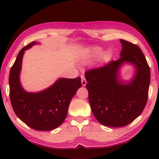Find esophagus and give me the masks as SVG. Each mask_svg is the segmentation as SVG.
<instances>
[{
	"label": "esophagus",
	"mask_w": 159,
	"mask_h": 159,
	"mask_svg": "<svg viewBox=\"0 0 159 159\" xmlns=\"http://www.w3.org/2000/svg\"><path fill=\"white\" fill-rule=\"evenodd\" d=\"M81 83L83 86H85L86 85V83H87V81H86L85 77L83 76H81Z\"/></svg>",
	"instance_id": "esophagus-1"
}]
</instances>
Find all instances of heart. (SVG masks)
I'll return each instance as SVG.
<instances>
[{
    "label": "heart",
    "mask_w": 159,
    "mask_h": 159,
    "mask_svg": "<svg viewBox=\"0 0 159 159\" xmlns=\"http://www.w3.org/2000/svg\"><path fill=\"white\" fill-rule=\"evenodd\" d=\"M91 52H92L93 55L98 56L102 52V49L99 47H93L91 50Z\"/></svg>",
    "instance_id": "b5f03b06"
}]
</instances>
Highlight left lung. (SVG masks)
I'll use <instances>...</instances> for the list:
<instances>
[{"label":"left lung","instance_id":"obj_1","mask_svg":"<svg viewBox=\"0 0 159 159\" xmlns=\"http://www.w3.org/2000/svg\"><path fill=\"white\" fill-rule=\"evenodd\" d=\"M120 58L85 73L88 99L96 119L109 127L128 125L142 114L146 105L150 83V69L138 45L120 39ZM131 63L136 74L130 82L119 79L123 63Z\"/></svg>","mask_w":159,"mask_h":159}]
</instances>
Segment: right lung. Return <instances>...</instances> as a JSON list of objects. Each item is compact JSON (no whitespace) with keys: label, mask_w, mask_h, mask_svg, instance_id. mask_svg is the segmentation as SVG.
<instances>
[{"label":"right lung","mask_w":159,"mask_h":159,"mask_svg":"<svg viewBox=\"0 0 159 159\" xmlns=\"http://www.w3.org/2000/svg\"><path fill=\"white\" fill-rule=\"evenodd\" d=\"M34 41L18 53L9 76L10 98L17 117L29 127L39 131L51 130L64 122L71 99L81 87L80 77L59 79L47 89L29 93L21 85L20 74L24 53L36 44Z\"/></svg>","instance_id":"add662e5"}]
</instances>
